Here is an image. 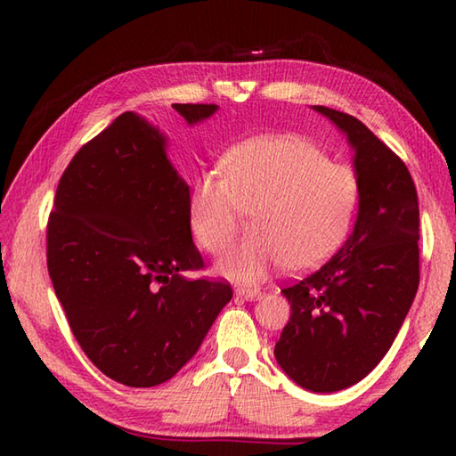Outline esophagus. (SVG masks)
I'll return each mask as SVG.
<instances>
[{
  "label": "esophagus",
  "instance_id": "esophagus-1",
  "mask_svg": "<svg viewBox=\"0 0 456 456\" xmlns=\"http://www.w3.org/2000/svg\"><path fill=\"white\" fill-rule=\"evenodd\" d=\"M235 294L240 299H255L260 296V289L258 288H237Z\"/></svg>",
  "mask_w": 456,
  "mask_h": 456
}]
</instances>
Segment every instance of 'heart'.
I'll use <instances>...</instances> for the list:
<instances>
[{
	"label": "heart",
	"instance_id": "1",
	"mask_svg": "<svg viewBox=\"0 0 456 456\" xmlns=\"http://www.w3.org/2000/svg\"><path fill=\"white\" fill-rule=\"evenodd\" d=\"M358 182L299 137L239 144L223 159V176L206 170L191 188L188 219L196 243L217 253L233 239L239 216L255 213V237L231 245L216 273L239 284L263 282L280 268L312 270L341 247L354 217Z\"/></svg>",
	"mask_w": 456,
	"mask_h": 456
}]
</instances>
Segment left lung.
Listing matches in <instances>:
<instances>
[{
	"label": "left lung",
	"mask_w": 456,
	"mask_h": 456,
	"mask_svg": "<svg viewBox=\"0 0 456 456\" xmlns=\"http://www.w3.org/2000/svg\"><path fill=\"white\" fill-rule=\"evenodd\" d=\"M354 151L353 233L315 273L282 289L292 315L274 346L309 392L361 382L390 351L419 286V203L408 167L353 115L314 105Z\"/></svg>",
	"instance_id": "8db88e82"
}]
</instances>
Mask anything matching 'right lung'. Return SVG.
Instances as JSON below:
<instances>
[{
    "instance_id": "right-lung-1",
    "label": "right lung",
    "mask_w": 456,
    "mask_h": 456,
    "mask_svg": "<svg viewBox=\"0 0 456 456\" xmlns=\"http://www.w3.org/2000/svg\"><path fill=\"white\" fill-rule=\"evenodd\" d=\"M172 108L188 125L219 110ZM167 147L141 115H119L68 164L46 227L48 274L76 341L131 388L170 380L233 297L223 280L183 276L203 258L191 240L190 186Z\"/></svg>"
}]
</instances>
